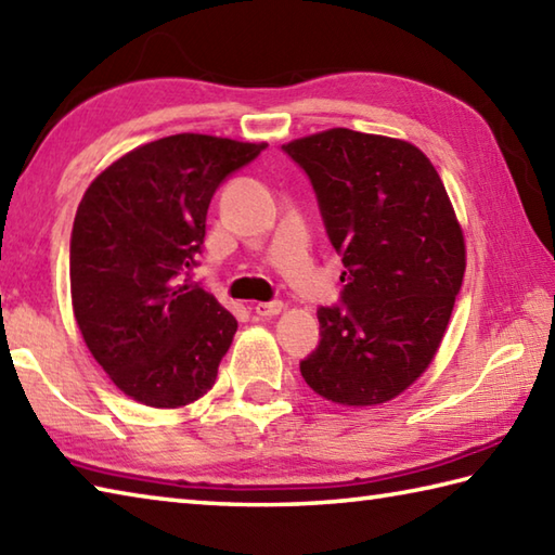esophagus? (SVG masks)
<instances>
[{"label": "esophagus", "mask_w": 555, "mask_h": 555, "mask_svg": "<svg viewBox=\"0 0 555 555\" xmlns=\"http://www.w3.org/2000/svg\"><path fill=\"white\" fill-rule=\"evenodd\" d=\"M282 309H285V305H282V301H258V305L254 307V311L258 313V317H278Z\"/></svg>", "instance_id": "34e87169"}]
</instances>
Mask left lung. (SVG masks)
Listing matches in <instances>:
<instances>
[{
	"mask_svg": "<svg viewBox=\"0 0 555 555\" xmlns=\"http://www.w3.org/2000/svg\"><path fill=\"white\" fill-rule=\"evenodd\" d=\"M307 171L343 256V305L321 307V343L299 370L326 401L379 405L430 367L466 270L440 173L415 144L331 128L282 144Z\"/></svg>",
	"mask_w": 555,
	"mask_h": 555,
	"instance_id": "left-lung-1",
	"label": "left lung"
}]
</instances>
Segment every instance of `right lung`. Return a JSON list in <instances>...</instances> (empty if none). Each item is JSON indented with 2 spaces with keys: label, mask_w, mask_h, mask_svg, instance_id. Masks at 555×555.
Wrapping results in <instances>:
<instances>
[{
  "label": "right lung",
  "mask_w": 555,
  "mask_h": 555,
  "mask_svg": "<svg viewBox=\"0 0 555 555\" xmlns=\"http://www.w3.org/2000/svg\"><path fill=\"white\" fill-rule=\"evenodd\" d=\"M266 142L181 132L122 154L83 193L69 244L77 326L132 401L183 408L212 389L236 319L185 282L217 185Z\"/></svg>",
  "instance_id": "add662e5"
}]
</instances>
